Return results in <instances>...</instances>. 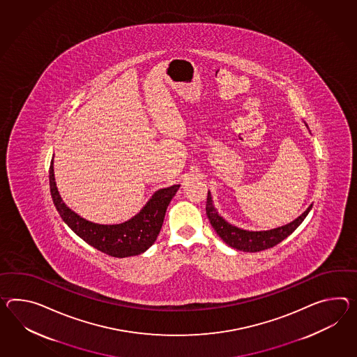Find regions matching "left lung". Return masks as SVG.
<instances>
[{"instance_id":"obj_1","label":"left lung","mask_w":357,"mask_h":357,"mask_svg":"<svg viewBox=\"0 0 357 357\" xmlns=\"http://www.w3.org/2000/svg\"><path fill=\"white\" fill-rule=\"evenodd\" d=\"M312 205L305 210L301 217L296 218L291 223L285 226L273 228L270 231H246L237 227L229 225L223 218L218 214L217 210L213 205L211 195L208 192V201H206V215L209 218L210 225L214 228L219 237L231 248L243 250V252H257L273 248L275 245L285 240L287 236L291 235L299 225L305 220L308 215Z\"/></svg>"}]
</instances>
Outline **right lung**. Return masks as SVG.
I'll return each mask as SVG.
<instances>
[{
    "label": "right lung",
    "instance_id": "right-lung-1",
    "mask_svg": "<svg viewBox=\"0 0 357 357\" xmlns=\"http://www.w3.org/2000/svg\"><path fill=\"white\" fill-rule=\"evenodd\" d=\"M52 164V160L49 170L50 192L61 219L84 241L114 258L139 255L153 245L164 223L166 209L181 187L174 184L155 192L144 208L128 222L121 225H98L79 217L63 202L56 188Z\"/></svg>",
    "mask_w": 357,
    "mask_h": 357
}]
</instances>
